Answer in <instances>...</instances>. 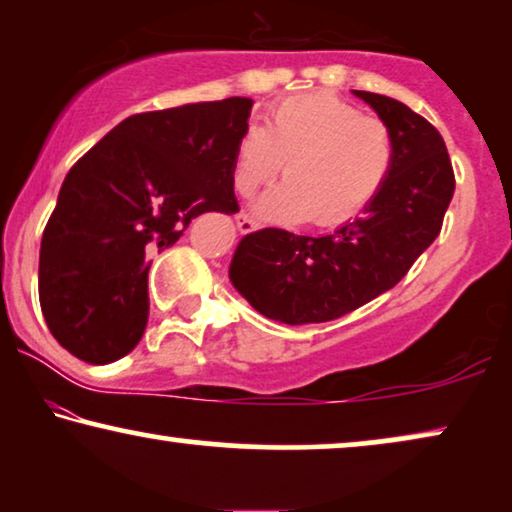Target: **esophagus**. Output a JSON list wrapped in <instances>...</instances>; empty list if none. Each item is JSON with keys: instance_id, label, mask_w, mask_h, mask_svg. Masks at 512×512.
Masks as SVG:
<instances>
[{"instance_id": "esophagus-1", "label": "esophagus", "mask_w": 512, "mask_h": 512, "mask_svg": "<svg viewBox=\"0 0 512 512\" xmlns=\"http://www.w3.org/2000/svg\"><path fill=\"white\" fill-rule=\"evenodd\" d=\"M261 223H258L254 216H249L247 212H240L237 214V228L242 230V233H251V230H256Z\"/></svg>"}]
</instances>
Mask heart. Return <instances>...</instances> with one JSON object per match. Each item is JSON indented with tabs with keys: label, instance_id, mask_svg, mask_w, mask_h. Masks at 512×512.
<instances>
[{
	"label": "heart",
	"instance_id": "obj_1",
	"mask_svg": "<svg viewBox=\"0 0 512 512\" xmlns=\"http://www.w3.org/2000/svg\"><path fill=\"white\" fill-rule=\"evenodd\" d=\"M394 153V135L382 118L363 116L331 93H305L275 104L261 128L242 132L233 188L247 198L284 163L286 179L258 200V212L275 221L335 226L377 198Z\"/></svg>",
	"mask_w": 512,
	"mask_h": 512
}]
</instances>
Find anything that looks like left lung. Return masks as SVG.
I'll return each mask as SVG.
<instances>
[{"mask_svg":"<svg viewBox=\"0 0 512 512\" xmlns=\"http://www.w3.org/2000/svg\"><path fill=\"white\" fill-rule=\"evenodd\" d=\"M391 128L396 153L387 184L359 219L331 235L263 228L237 244L230 282L263 317L324 324L394 289L436 240L454 195L443 137L403 102L354 90Z\"/></svg>","mask_w":512,"mask_h":512,"instance_id":"8db88e82","label":"left lung"}]
</instances>
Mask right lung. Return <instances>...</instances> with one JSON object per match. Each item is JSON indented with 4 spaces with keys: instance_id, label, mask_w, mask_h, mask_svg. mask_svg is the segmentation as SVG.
<instances>
[{
    "instance_id": "add662e5",
    "label": "right lung",
    "mask_w": 512,
    "mask_h": 512,
    "mask_svg": "<svg viewBox=\"0 0 512 512\" xmlns=\"http://www.w3.org/2000/svg\"><path fill=\"white\" fill-rule=\"evenodd\" d=\"M254 100L144 111L118 123L62 181L39 254V303L76 359L130 354L149 321V268L195 216L235 214L233 156Z\"/></svg>"
}]
</instances>
